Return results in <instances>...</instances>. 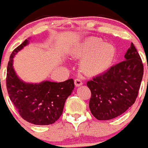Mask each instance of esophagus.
Returning <instances> with one entry per match:
<instances>
[{
	"mask_svg": "<svg viewBox=\"0 0 148 148\" xmlns=\"http://www.w3.org/2000/svg\"><path fill=\"white\" fill-rule=\"evenodd\" d=\"M75 84L76 87H79V86L83 84V81H82V78L81 77H77L75 78Z\"/></svg>",
	"mask_w": 148,
	"mask_h": 148,
	"instance_id": "esophagus-1",
	"label": "esophagus"
}]
</instances>
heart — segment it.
Returning a JSON list of instances; mask_svg holds the SVG:
<instances>
[{
	"instance_id": "heart-1",
	"label": "heart",
	"mask_w": 148,
	"mask_h": 148,
	"mask_svg": "<svg viewBox=\"0 0 148 148\" xmlns=\"http://www.w3.org/2000/svg\"><path fill=\"white\" fill-rule=\"evenodd\" d=\"M102 45L101 40L90 39L81 47L79 53L82 55H90L85 61V64L90 70H98L106 64L110 56V50L107 45Z\"/></svg>"
}]
</instances>
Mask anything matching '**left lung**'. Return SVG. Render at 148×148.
Wrapping results in <instances>:
<instances>
[{
    "label": "left lung",
    "instance_id": "left-lung-1",
    "mask_svg": "<svg viewBox=\"0 0 148 148\" xmlns=\"http://www.w3.org/2000/svg\"><path fill=\"white\" fill-rule=\"evenodd\" d=\"M144 73L142 58L131 43L125 60L87 82L91 91L89 107L98 120L124 113L136 101Z\"/></svg>",
    "mask_w": 148,
    "mask_h": 148
}]
</instances>
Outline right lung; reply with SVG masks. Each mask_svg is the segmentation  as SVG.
<instances>
[{
	"instance_id": "obj_1",
	"label": "right lung",
	"mask_w": 148,
	"mask_h": 148,
	"mask_svg": "<svg viewBox=\"0 0 148 148\" xmlns=\"http://www.w3.org/2000/svg\"><path fill=\"white\" fill-rule=\"evenodd\" d=\"M28 44L25 40L12 53L6 72V89L13 104L24 120L37 125L56 122L63 113L64 103L74 90L73 79L63 82L27 84L20 80L12 66L13 57Z\"/></svg>"
}]
</instances>
